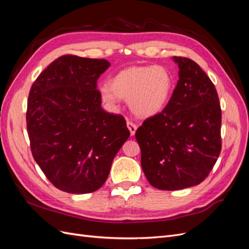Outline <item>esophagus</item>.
Instances as JSON below:
<instances>
[{
	"label": "esophagus",
	"instance_id": "esophagus-1",
	"mask_svg": "<svg viewBox=\"0 0 249 249\" xmlns=\"http://www.w3.org/2000/svg\"><path fill=\"white\" fill-rule=\"evenodd\" d=\"M126 126H127V129L130 130V133H131V136H134L135 135V133H136V130H137V125L135 124L134 123H132V122H127L126 123Z\"/></svg>",
	"mask_w": 249,
	"mask_h": 249
}]
</instances>
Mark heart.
Listing matches in <instances>:
<instances>
[{"label": "heart", "instance_id": "1", "mask_svg": "<svg viewBox=\"0 0 249 249\" xmlns=\"http://www.w3.org/2000/svg\"><path fill=\"white\" fill-rule=\"evenodd\" d=\"M175 81L168 67L162 64L130 66L118 71L101 88L102 100L115 106L119 97L129 100L135 114L150 117L159 114L167 106Z\"/></svg>", "mask_w": 249, "mask_h": 249}]
</instances>
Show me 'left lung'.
Here are the masks:
<instances>
[{"instance_id": "left-lung-1", "label": "left lung", "mask_w": 249, "mask_h": 249, "mask_svg": "<svg viewBox=\"0 0 249 249\" xmlns=\"http://www.w3.org/2000/svg\"><path fill=\"white\" fill-rule=\"evenodd\" d=\"M173 60L178 80L167 106L135 134L149 184L168 191L200 184L221 152V108L213 82L193 60Z\"/></svg>"}]
</instances>
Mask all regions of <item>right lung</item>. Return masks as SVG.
Returning <instances> with one entry per match:
<instances>
[{
	"label": "right lung",
	"instance_id": "obj_1",
	"mask_svg": "<svg viewBox=\"0 0 249 249\" xmlns=\"http://www.w3.org/2000/svg\"><path fill=\"white\" fill-rule=\"evenodd\" d=\"M109 66L105 59L64 55L39 74L30 90L31 152L59 190L84 194L100 189L130 137L124 116L101 107L96 83Z\"/></svg>",
	"mask_w": 249,
	"mask_h": 249
}]
</instances>
